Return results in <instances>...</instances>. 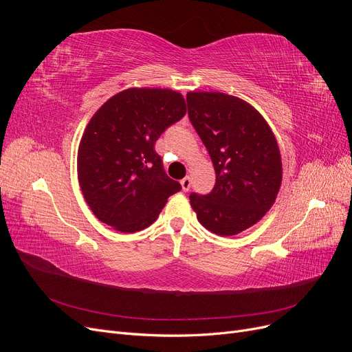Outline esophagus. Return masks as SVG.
Segmentation results:
<instances>
[{
	"label": "esophagus",
	"instance_id": "obj_1",
	"mask_svg": "<svg viewBox=\"0 0 352 352\" xmlns=\"http://www.w3.org/2000/svg\"><path fill=\"white\" fill-rule=\"evenodd\" d=\"M190 184H192V182H190V177H188V176L180 180V185H182V190H185V192H186V190H189Z\"/></svg>",
	"mask_w": 352,
	"mask_h": 352
}]
</instances>
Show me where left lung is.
I'll return each mask as SVG.
<instances>
[{
    "instance_id": "left-lung-1",
    "label": "left lung",
    "mask_w": 352,
    "mask_h": 352,
    "mask_svg": "<svg viewBox=\"0 0 352 352\" xmlns=\"http://www.w3.org/2000/svg\"><path fill=\"white\" fill-rule=\"evenodd\" d=\"M188 114L216 170L207 195L190 194L202 226L233 236L260 221L282 184L278 141L251 104L223 92H188Z\"/></svg>"
}]
</instances>
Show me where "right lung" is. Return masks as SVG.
I'll return each mask as SVG.
<instances>
[{
  "mask_svg": "<svg viewBox=\"0 0 352 352\" xmlns=\"http://www.w3.org/2000/svg\"><path fill=\"white\" fill-rule=\"evenodd\" d=\"M186 113L179 94L131 88L116 94L92 116L78 151L85 201L105 225L140 232L157 220L167 198L182 186L170 179L155 141Z\"/></svg>",
  "mask_w": 352,
  "mask_h": 352,
  "instance_id": "add662e5",
  "label": "right lung"
}]
</instances>
